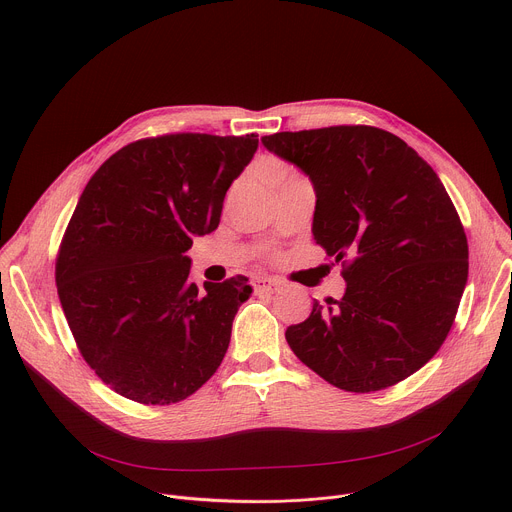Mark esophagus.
<instances>
[{
  "label": "esophagus",
  "instance_id": "1",
  "mask_svg": "<svg viewBox=\"0 0 512 512\" xmlns=\"http://www.w3.org/2000/svg\"><path fill=\"white\" fill-rule=\"evenodd\" d=\"M253 287H255V294H277L281 289V283L271 277H255Z\"/></svg>",
  "mask_w": 512,
  "mask_h": 512
}]
</instances>
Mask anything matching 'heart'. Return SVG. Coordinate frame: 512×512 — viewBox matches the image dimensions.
Wrapping results in <instances>:
<instances>
[{"label":"heart","instance_id":"b5f03b06","mask_svg":"<svg viewBox=\"0 0 512 512\" xmlns=\"http://www.w3.org/2000/svg\"><path fill=\"white\" fill-rule=\"evenodd\" d=\"M273 172H275V176H279L281 180L287 178V176H296L294 172H289V168H285L283 164H275V166H273Z\"/></svg>","mask_w":512,"mask_h":512}]
</instances>
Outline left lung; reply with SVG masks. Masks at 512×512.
<instances>
[{
  "mask_svg": "<svg viewBox=\"0 0 512 512\" xmlns=\"http://www.w3.org/2000/svg\"><path fill=\"white\" fill-rule=\"evenodd\" d=\"M261 143L310 178L314 241L346 279L340 300L316 302L285 330L289 348L344 391L407 379L444 344L468 279L466 233L444 184L403 139L369 125Z\"/></svg>",
  "mask_w": 512,
  "mask_h": 512,
  "instance_id": "obj_1",
  "label": "left lung"
}]
</instances>
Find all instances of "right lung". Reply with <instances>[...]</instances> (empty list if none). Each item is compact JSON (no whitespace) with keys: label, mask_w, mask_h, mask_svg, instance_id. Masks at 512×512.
<instances>
[{"label":"right lung","mask_w":512,"mask_h":512,"mask_svg":"<svg viewBox=\"0 0 512 512\" xmlns=\"http://www.w3.org/2000/svg\"><path fill=\"white\" fill-rule=\"evenodd\" d=\"M255 133L139 139L89 180L56 263L58 298L81 354L115 393L178 403L221 367L251 285L190 281L192 237L221 223Z\"/></svg>","instance_id":"add662e5"}]
</instances>
